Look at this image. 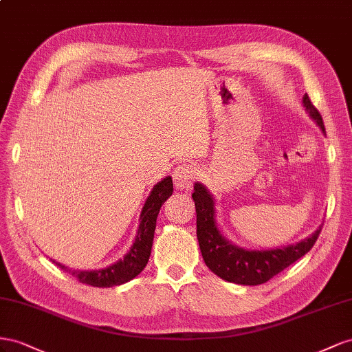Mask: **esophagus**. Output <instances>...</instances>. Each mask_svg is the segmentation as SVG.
<instances>
[{
	"label": "esophagus",
	"mask_w": 352,
	"mask_h": 352,
	"mask_svg": "<svg viewBox=\"0 0 352 352\" xmlns=\"http://www.w3.org/2000/svg\"><path fill=\"white\" fill-rule=\"evenodd\" d=\"M173 178H174V183H175V186H177L178 188H190V187H192L193 178H195L193 168L188 166L187 164L178 165V166L174 169Z\"/></svg>",
	"instance_id": "1"
}]
</instances>
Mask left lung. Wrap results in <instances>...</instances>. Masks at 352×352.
<instances>
[{
	"label": "left lung",
	"mask_w": 352,
	"mask_h": 352,
	"mask_svg": "<svg viewBox=\"0 0 352 352\" xmlns=\"http://www.w3.org/2000/svg\"><path fill=\"white\" fill-rule=\"evenodd\" d=\"M302 102L309 116L323 129V133H326L323 119H321L317 107L311 103L308 94L304 96ZM192 197L196 206V234L205 264L218 277L232 283L256 286L268 282L280 271L304 256L314 246L321 232V227H318L316 233L302 242L282 249L246 250L228 243V240L218 232L214 219V199L202 184H195V193Z\"/></svg>",
	"instance_id": "1"
}]
</instances>
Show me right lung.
Segmentation results:
<instances>
[{
	"instance_id": "obj_1",
	"label": "right lung",
	"mask_w": 352,
	"mask_h": 352,
	"mask_svg": "<svg viewBox=\"0 0 352 352\" xmlns=\"http://www.w3.org/2000/svg\"><path fill=\"white\" fill-rule=\"evenodd\" d=\"M173 192L174 186L170 177L164 178L162 182L153 187L152 193H150L143 206L142 215H140V226L135 242L133 243L131 249H129V252L124 256V259H119L113 265H109L107 268L102 270L81 271L67 268L60 263H56L53 259L52 261L60 270L66 271L67 274L75 277L79 283L84 285L94 287H110L129 282V280H133L135 276L142 273L147 264L150 252H152L157 214L165 204V200L173 195Z\"/></svg>"
}]
</instances>
